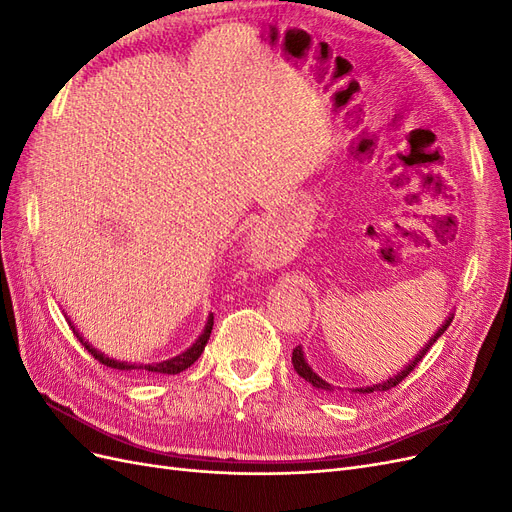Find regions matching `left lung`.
I'll use <instances>...</instances> for the list:
<instances>
[{
    "instance_id": "left-lung-1",
    "label": "left lung",
    "mask_w": 512,
    "mask_h": 512,
    "mask_svg": "<svg viewBox=\"0 0 512 512\" xmlns=\"http://www.w3.org/2000/svg\"><path fill=\"white\" fill-rule=\"evenodd\" d=\"M453 312L446 316V320L442 322V327L433 333L431 337H429V342L421 348V352H418L414 359L404 367V369H399L395 376H391V378H386V380H382V382H378V384H369V386H361V389H350L352 393H359V395H367V393H378V391H389V389H393V386H397L401 380H404L410 371L418 365V361L423 359V356L429 352V348L438 342V339L442 337V333L451 327V322H453ZM292 365H294V371H297V374L305 380V382H309L312 386H316V389H320V391H335V386L333 384H329L327 380H322L316 371L309 367V363H307V359H305V352H303V346H297L292 350Z\"/></svg>"
}]
</instances>
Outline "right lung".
<instances>
[{
    "label": "right lung",
    "mask_w": 512,
    "mask_h": 512,
    "mask_svg": "<svg viewBox=\"0 0 512 512\" xmlns=\"http://www.w3.org/2000/svg\"><path fill=\"white\" fill-rule=\"evenodd\" d=\"M68 324H70V329L74 331V335L79 337V342L87 348V352H91V356H96V359H98L102 365H106V367L121 369V371H153V374H170V376H175V374H181V371L188 369L190 365H194V363L198 361V356L203 354V350H205V346H207V342H209L211 329H213V314H209L203 333L198 335V339H196V342H194L188 350H183L181 354L173 356V359L160 361V363H128V361L111 359V356H106L104 352H100L98 348H94L89 342H85V337L74 329V324H72L70 320H68Z\"/></svg>",
    "instance_id": "obj_1"
}]
</instances>
